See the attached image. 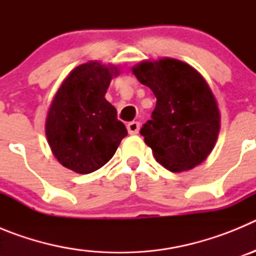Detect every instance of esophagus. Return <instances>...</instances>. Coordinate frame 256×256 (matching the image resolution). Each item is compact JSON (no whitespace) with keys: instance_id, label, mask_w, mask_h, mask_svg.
Here are the masks:
<instances>
[{"instance_id":"obj_1","label":"esophagus","mask_w":256,"mask_h":256,"mask_svg":"<svg viewBox=\"0 0 256 256\" xmlns=\"http://www.w3.org/2000/svg\"><path fill=\"white\" fill-rule=\"evenodd\" d=\"M126 130H128L130 134H137L140 130V123L138 122H130L126 126Z\"/></svg>"}]
</instances>
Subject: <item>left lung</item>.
I'll use <instances>...</instances> for the list:
<instances>
[{"mask_svg":"<svg viewBox=\"0 0 256 256\" xmlns=\"http://www.w3.org/2000/svg\"><path fill=\"white\" fill-rule=\"evenodd\" d=\"M132 72L156 97L151 119L140 130L155 159L170 172L201 164L212 152L220 126L216 97L205 79L174 58L142 61Z\"/></svg>","mask_w":256,"mask_h":256,"instance_id":"obj_1","label":"left lung"}]
</instances>
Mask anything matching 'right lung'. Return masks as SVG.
Segmentation results:
<instances>
[{
    "label": "right lung",
    "mask_w": 256,
    "mask_h": 256,
    "mask_svg": "<svg viewBox=\"0 0 256 256\" xmlns=\"http://www.w3.org/2000/svg\"><path fill=\"white\" fill-rule=\"evenodd\" d=\"M118 73L114 66L87 62L76 66L58 88L47 115L46 136L65 168L80 174L100 169L128 134L116 108L105 98Z\"/></svg>",
    "instance_id": "add662e5"
}]
</instances>
